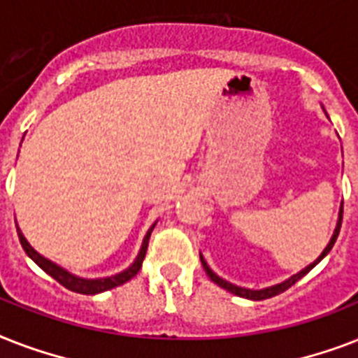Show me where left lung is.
<instances>
[{"mask_svg":"<svg viewBox=\"0 0 358 358\" xmlns=\"http://www.w3.org/2000/svg\"><path fill=\"white\" fill-rule=\"evenodd\" d=\"M342 213H344V206H342V210H340L338 227H336V230H334L333 238H331V241H329V245H327V247H325V250H323V252H322V256H320V258H317V260L314 262V264H310V266H308V267H305L303 271L297 273V275H294V277L288 278V280H284V282L277 284V286H271V288H266V289H247V288H239V286H234V284L227 282V280H223V278H221V277H217V275H215V273H213L212 269L208 267V264H206V262H204V258H202V256H201L202 267H204V271L208 273V277L212 278L213 282L219 284L221 288L229 289V292H232V294H234V295H239V297H245V299H252V301H264V299H269V297H275V295L282 294V292H286V289H288V288H292V286H294V284L297 282L299 278L305 277L306 273L310 271L312 267L317 266V264H320V262H322L323 258L327 256V252H329V250H331V249H333L334 241H336V238H338L340 227H342Z\"/></svg>","mask_w":358,"mask_h":358,"instance_id":"obj_1","label":"left lung"}]
</instances>
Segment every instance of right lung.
<instances>
[{
	"label": "right lung",
	"instance_id": "add662e5",
	"mask_svg": "<svg viewBox=\"0 0 358 358\" xmlns=\"http://www.w3.org/2000/svg\"><path fill=\"white\" fill-rule=\"evenodd\" d=\"M152 230H154V227H152V229L148 230V234L145 236V241H143V247H141V252H139V256H137V260L134 262V266L128 267L126 271L119 273V275H115V277L96 278V280H87V278L74 277V275H70L69 271H64L63 267L55 266L53 262L46 260L44 256L38 255V252H36V250L33 249L29 243H27V239L22 236L20 229H18V238H20V243H22V247H24V250L31 256V258H33V262H35V264H38V266H41L42 269H44L48 275H50V277L55 278L59 284H63L64 288H69L70 292H76V294L94 295V294H100V292H106V289L117 288V286H120V284H124V282H128L129 278H134L135 275L139 273L141 266H143V258H145L146 249H148V239H150Z\"/></svg>",
	"mask_w": 358,
	"mask_h": 358
}]
</instances>
